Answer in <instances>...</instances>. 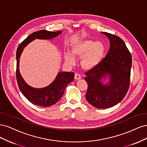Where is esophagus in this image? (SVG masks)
I'll return each mask as SVG.
<instances>
[{
    "mask_svg": "<svg viewBox=\"0 0 147 147\" xmlns=\"http://www.w3.org/2000/svg\"><path fill=\"white\" fill-rule=\"evenodd\" d=\"M75 80H80L81 79V76L78 74H75Z\"/></svg>",
    "mask_w": 147,
    "mask_h": 147,
    "instance_id": "obj_1",
    "label": "esophagus"
}]
</instances>
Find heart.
Masks as SVG:
<instances>
[{
	"instance_id": "obj_1",
	"label": "heart",
	"mask_w": 147,
	"mask_h": 147,
	"mask_svg": "<svg viewBox=\"0 0 147 147\" xmlns=\"http://www.w3.org/2000/svg\"><path fill=\"white\" fill-rule=\"evenodd\" d=\"M105 47L100 42L92 40H84L74 45L72 48V55L74 57L82 59L81 65L83 69L91 70L99 65L104 58ZM67 64H74V59L70 53L64 56Z\"/></svg>"
}]
</instances>
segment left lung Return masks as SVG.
<instances>
[{
    "mask_svg": "<svg viewBox=\"0 0 147 147\" xmlns=\"http://www.w3.org/2000/svg\"><path fill=\"white\" fill-rule=\"evenodd\" d=\"M110 40V49L99 65L87 71L84 78L88 84L85 97L94 107L107 109L121 102L129 88L132 56L125 43L117 35L102 32ZM109 77L104 84L102 78Z\"/></svg>",
    "mask_w": 147,
    "mask_h": 147,
    "instance_id": "8db88e82",
    "label": "left lung"
}]
</instances>
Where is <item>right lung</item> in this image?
<instances>
[{"label":"right lung","instance_id":"right-lung-1","mask_svg":"<svg viewBox=\"0 0 147 147\" xmlns=\"http://www.w3.org/2000/svg\"><path fill=\"white\" fill-rule=\"evenodd\" d=\"M62 31L52 32L41 30L29 35L18 47L16 51V80L20 91L31 103L41 107H50L58 102L63 96L67 84L74 80V73L62 72L57 74L55 81L47 87L34 88L30 86L22 78L19 70V62L24 48L35 38L52 39L57 37Z\"/></svg>","mask_w":147,"mask_h":147}]
</instances>
